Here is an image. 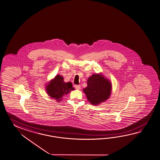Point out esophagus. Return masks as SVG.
<instances>
[{
  "label": "esophagus",
  "instance_id": "1",
  "mask_svg": "<svg viewBox=\"0 0 160 160\" xmlns=\"http://www.w3.org/2000/svg\"><path fill=\"white\" fill-rule=\"evenodd\" d=\"M74 87H75V89H80V88H81V86L80 85H74Z\"/></svg>",
  "mask_w": 160,
  "mask_h": 160
}]
</instances>
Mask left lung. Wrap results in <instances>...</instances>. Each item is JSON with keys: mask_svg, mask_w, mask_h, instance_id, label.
I'll use <instances>...</instances> for the list:
<instances>
[{"mask_svg": "<svg viewBox=\"0 0 160 160\" xmlns=\"http://www.w3.org/2000/svg\"><path fill=\"white\" fill-rule=\"evenodd\" d=\"M112 84L101 73L92 75L87 80V87L83 89L88 101L93 105L106 101L111 94Z\"/></svg>", "mask_w": 160, "mask_h": 160, "instance_id": "left-lung-1", "label": "left lung"}]
</instances>
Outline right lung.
Here are the masks:
<instances>
[{
    "mask_svg": "<svg viewBox=\"0 0 160 160\" xmlns=\"http://www.w3.org/2000/svg\"><path fill=\"white\" fill-rule=\"evenodd\" d=\"M72 90H74L72 83L71 82H65L62 76L59 75L56 76L55 78L46 85L47 94L58 102L61 101L62 97Z\"/></svg>",
    "mask_w": 160,
    "mask_h": 160,
    "instance_id": "add662e5",
    "label": "right lung"
}]
</instances>
